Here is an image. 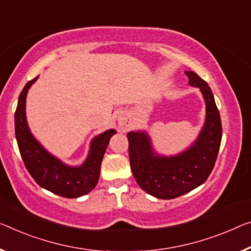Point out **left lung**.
I'll list each match as a JSON object with an SVG mask.
<instances>
[{
	"label": "left lung",
	"mask_w": 251,
	"mask_h": 251,
	"mask_svg": "<svg viewBox=\"0 0 251 251\" xmlns=\"http://www.w3.org/2000/svg\"><path fill=\"white\" fill-rule=\"evenodd\" d=\"M193 86L200 87L205 100V123L191 148L174 157L157 156L146 132L131 131L129 141L131 171L142 190L157 199L171 200L203 184L217 160L222 125L213 94L207 83L194 72H185Z\"/></svg>",
	"instance_id": "left-lung-1"
}]
</instances>
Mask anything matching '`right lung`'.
Wrapping results in <instances>:
<instances>
[{"label": "right lung", "mask_w": 251, "mask_h": 251, "mask_svg": "<svg viewBox=\"0 0 251 251\" xmlns=\"http://www.w3.org/2000/svg\"><path fill=\"white\" fill-rule=\"evenodd\" d=\"M37 78L29 80L23 87L14 114L15 137L22 160L29 174L41 187L63 198H79L90 193L98 184L104 152L115 130H107L93 139L90 155L80 167H69L63 164L41 147L26 125V94Z\"/></svg>", "instance_id": "1"}]
</instances>
